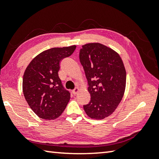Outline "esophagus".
Instances as JSON below:
<instances>
[{
    "mask_svg": "<svg viewBox=\"0 0 159 159\" xmlns=\"http://www.w3.org/2000/svg\"><path fill=\"white\" fill-rule=\"evenodd\" d=\"M79 89H78V88H75V89H74V90H72V93H73V94H74V95H75L78 92H79Z\"/></svg>",
    "mask_w": 159,
    "mask_h": 159,
    "instance_id": "34e87169",
    "label": "esophagus"
}]
</instances>
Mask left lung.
I'll return each instance as SVG.
<instances>
[{
	"instance_id": "obj_1",
	"label": "left lung",
	"mask_w": 159,
	"mask_h": 159,
	"mask_svg": "<svg viewBox=\"0 0 159 159\" xmlns=\"http://www.w3.org/2000/svg\"><path fill=\"white\" fill-rule=\"evenodd\" d=\"M79 59L91 98L89 104L84 105V109L92 119H104L115 111L124 95V64L117 52L100 43L83 45Z\"/></svg>"
}]
</instances>
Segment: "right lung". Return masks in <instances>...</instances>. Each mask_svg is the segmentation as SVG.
<instances>
[{
    "instance_id": "obj_1",
    "label": "right lung",
    "mask_w": 159,
    "mask_h": 159,
    "mask_svg": "<svg viewBox=\"0 0 159 159\" xmlns=\"http://www.w3.org/2000/svg\"><path fill=\"white\" fill-rule=\"evenodd\" d=\"M75 47H54L42 52L25 69L22 79L24 96L30 108L42 119H57L69 101L70 93L63 86L58 71L61 60L70 56Z\"/></svg>"
}]
</instances>
